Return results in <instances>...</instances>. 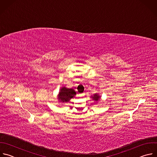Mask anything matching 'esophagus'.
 I'll return each instance as SVG.
<instances>
[{"label": "esophagus", "mask_w": 157, "mask_h": 157, "mask_svg": "<svg viewBox=\"0 0 157 157\" xmlns=\"http://www.w3.org/2000/svg\"><path fill=\"white\" fill-rule=\"evenodd\" d=\"M84 94H85V93H82V94H81V96H83V95H84Z\"/></svg>", "instance_id": "1"}]
</instances>
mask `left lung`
Segmentation results:
<instances>
[{
    "instance_id": "left-lung-1",
    "label": "left lung",
    "mask_w": 157,
    "mask_h": 157,
    "mask_svg": "<svg viewBox=\"0 0 157 157\" xmlns=\"http://www.w3.org/2000/svg\"><path fill=\"white\" fill-rule=\"evenodd\" d=\"M100 97L98 95V94H95L93 97H92V98H93V100H95V101H98L99 100Z\"/></svg>"
}]
</instances>
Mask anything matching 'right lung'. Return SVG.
Returning a JSON list of instances; mask_svg holds the SVG:
<instances>
[{"mask_svg":"<svg viewBox=\"0 0 157 157\" xmlns=\"http://www.w3.org/2000/svg\"><path fill=\"white\" fill-rule=\"evenodd\" d=\"M76 95V92L72 88H67L64 86L60 88L58 95V98L60 102L66 103L69 102L70 100L74 97Z\"/></svg>","mask_w":157,"mask_h":157,"instance_id":"right-lung-1","label":"right lung"}]
</instances>
